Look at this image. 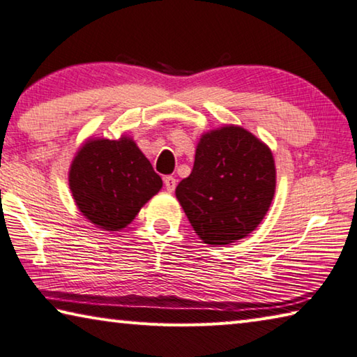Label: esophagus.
I'll list each match as a JSON object with an SVG mask.
<instances>
[{
  "label": "esophagus",
  "mask_w": 357,
  "mask_h": 357,
  "mask_svg": "<svg viewBox=\"0 0 357 357\" xmlns=\"http://www.w3.org/2000/svg\"><path fill=\"white\" fill-rule=\"evenodd\" d=\"M176 178H173V176H165L164 178V184H165V189L168 190V192H173L174 190V187H176Z\"/></svg>",
  "instance_id": "obj_1"
}]
</instances>
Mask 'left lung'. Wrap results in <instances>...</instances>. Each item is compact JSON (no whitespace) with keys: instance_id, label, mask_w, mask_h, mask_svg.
Here are the masks:
<instances>
[{"instance_id":"8db88e82","label":"left lung","mask_w":357,"mask_h":357,"mask_svg":"<svg viewBox=\"0 0 357 357\" xmlns=\"http://www.w3.org/2000/svg\"><path fill=\"white\" fill-rule=\"evenodd\" d=\"M275 165L271 149L239 126L203 134L192 173L176 198L195 233L209 245H227L255 229L273 203Z\"/></svg>"}]
</instances>
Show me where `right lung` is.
I'll list each match as a JSON object with an SVG mask.
<instances>
[{
    "mask_svg": "<svg viewBox=\"0 0 357 357\" xmlns=\"http://www.w3.org/2000/svg\"><path fill=\"white\" fill-rule=\"evenodd\" d=\"M77 208L107 231L126 228L162 189V179L130 137L89 138L69 170Z\"/></svg>",
    "mask_w": 357,
    "mask_h": 357,
    "instance_id": "obj_1",
    "label": "right lung"
}]
</instances>
